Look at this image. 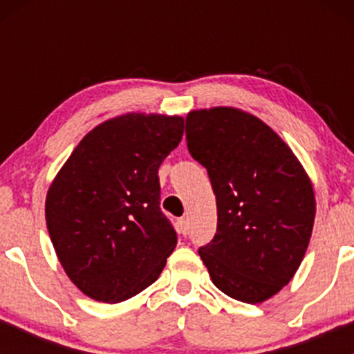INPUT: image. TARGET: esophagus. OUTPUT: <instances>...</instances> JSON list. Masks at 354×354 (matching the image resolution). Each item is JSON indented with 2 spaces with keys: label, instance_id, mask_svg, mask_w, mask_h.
I'll list each match as a JSON object with an SVG mask.
<instances>
[{
  "label": "esophagus",
  "instance_id": "1",
  "mask_svg": "<svg viewBox=\"0 0 354 354\" xmlns=\"http://www.w3.org/2000/svg\"><path fill=\"white\" fill-rule=\"evenodd\" d=\"M178 231H180V234H183V236L188 233V219H185V217L178 219Z\"/></svg>",
  "mask_w": 354,
  "mask_h": 354
}]
</instances>
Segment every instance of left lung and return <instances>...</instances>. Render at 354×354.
I'll use <instances>...</instances> for the list:
<instances>
[{
  "label": "left lung",
  "instance_id": "left-lung-1",
  "mask_svg": "<svg viewBox=\"0 0 354 354\" xmlns=\"http://www.w3.org/2000/svg\"><path fill=\"white\" fill-rule=\"evenodd\" d=\"M187 144L217 203L216 236L200 246V259L224 295L266 301L292 279L308 248L312 181L283 138L245 111H192Z\"/></svg>",
  "mask_w": 354,
  "mask_h": 354
}]
</instances>
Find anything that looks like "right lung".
Here are the masks:
<instances>
[{
  "label": "right lung",
  "instance_id": "right-lung-1",
  "mask_svg": "<svg viewBox=\"0 0 354 354\" xmlns=\"http://www.w3.org/2000/svg\"><path fill=\"white\" fill-rule=\"evenodd\" d=\"M183 137V118L128 113L88 131L56 174L46 223L71 283L120 303L151 286L178 243L159 207L157 171Z\"/></svg>",
  "mask_w": 354,
  "mask_h": 354
}]
</instances>
